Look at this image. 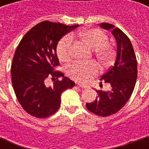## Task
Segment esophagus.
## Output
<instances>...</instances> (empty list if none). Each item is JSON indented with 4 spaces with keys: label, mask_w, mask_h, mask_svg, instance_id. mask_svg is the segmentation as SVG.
Returning a JSON list of instances; mask_svg holds the SVG:
<instances>
[{
    "label": "esophagus",
    "mask_w": 149,
    "mask_h": 149,
    "mask_svg": "<svg viewBox=\"0 0 149 149\" xmlns=\"http://www.w3.org/2000/svg\"><path fill=\"white\" fill-rule=\"evenodd\" d=\"M77 86L81 87V88H86L87 87V85H85V84H77Z\"/></svg>",
    "instance_id": "esophagus-1"
}]
</instances>
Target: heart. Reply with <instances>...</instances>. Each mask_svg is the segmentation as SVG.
Listing matches in <instances>:
<instances>
[{
    "instance_id": "obj_1",
    "label": "heart",
    "mask_w": 149,
    "mask_h": 149,
    "mask_svg": "<svg viewBox=\"0 0 149 149\" xmlns=\"http://www.w3.org/2000/svg\"><path fill=\"white\" fill-rule=\"evenodd\" d=\"M77 36L84 42L95 49L97 57L104 63H108L113 55V48L107 44L108 37L104 31L97 29H90L77 32ZM57 55L63 62L70 60L72 56V38L66 36L59 42L57 46ZM99 71L97 63H84L74 62L66 66V72L71 78L79 82H86Z\"/></svg>"
}]
</instances>
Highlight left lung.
Segmentation results:
<instances>
[{
	"label": "left lung",
	"mask_w": 149,
	"mask_h": 149,
	"mask_svg": "<svg viewBox=\"0 0 149 149\" xmlns=\"http://www.w3.org/2000/svg\"><path fill=\"white\" fill-rule=\"evenodd\" d=\"M100 27L111 30L117 42L114 64L100 77V85L107 83L111 89L108 91L96 90L98 97L86 107L97 115L107 117L120 111L131 97L138 76L137 59L131 41L120 29L109 23H101Z\"/></svg>",
	"instance_id": "obj_1"
}]
</instances>
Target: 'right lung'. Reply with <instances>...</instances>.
I'll return each mask as SVG.
<instances>
[{"label": "right lung", "mask_w": 149, "mask_h": 149, "mask_svg": "<svg viewBox=\"0 0 149 149\" xmlns=\"http://www.w3.org/2000/svg\"><path fill=\"white\" fill-rule=\"evenodd\" d=\"M77 27L45 21L30 29L17 45L10 70L11 82L17 100L31 116L52 115L60 107L62 93L74 86V82L55 68L59 65L58 41ZM48 78L55 80L53 86H45Z\"/></svg>", "instance_id": "right-lung-1"}]
</instances>
